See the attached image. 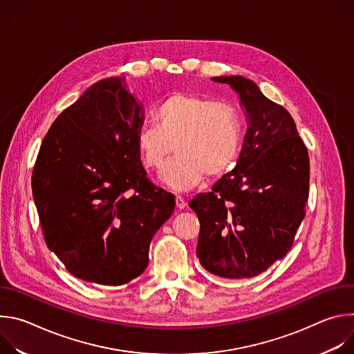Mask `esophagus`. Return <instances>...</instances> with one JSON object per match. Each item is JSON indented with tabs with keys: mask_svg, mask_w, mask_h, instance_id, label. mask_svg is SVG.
I'll return each mask as SVG.
<instances>
[{
	"mask_svg": "<svg viewBox=\"0 0 354 354\" xmlns=\"http://www.w3.org/2000/svg\"><path fill=\"white\" fill-rule=\"evenodd\" d=\"M176 207H178V209H180V210L186 207V200H185L180 194H178V196H176Z\"/></svg>",
	"mask_w": 354,
	"mask_h": 354,
	"instance_id": "34e87169",
	"label": "esophagus"
}]
</instances>
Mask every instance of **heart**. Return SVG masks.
Segmentation results:
<instances>
[{
	"mask_svg": "<svg viewBox=\"0 0 354 354\" xmlns=\"http://www.w3.org/2000/svg\"><path fill=\"white\" fill-rule=\"evenodd\" d=\"M153 118L156 126L137 131V151L147 169H161L178 151L179 157L162 172L172 189L193 187L206 175L223 178L236 165L245 137L243 115L236 105L194 93H174L156 108Z\"/></svg>",
	"mask_w": 354,
	"mask_h": 354,
	"instance_id": "b5f03b06",
	"label": "heart"
}]
</instances>
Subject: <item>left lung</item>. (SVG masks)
Wrapping results in <instances>:
<instances>
[{"label": "left lung", "instance_id": "obj_1", "mask_svg": "<svg viewBox=\"0 0 354 354\" xmlns=\"http://www.w3.org/2000/svg\"><path fill=\"white\" fill-rule=\"evenodd\" d=\"M230 84L249 120L241 157L209 193L189 206L200 221L196 254L212 274L249 279L291 249L306 217L310 192L308 149L291 115L248 78L214 77Z\"/></svg>", "mask_w": 354, "mask_h": 354}]
</instances>
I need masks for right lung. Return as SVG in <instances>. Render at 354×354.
I'll return each instance as SVG.
<instances>
[{
    "instance_id": "1",
    "label": "right lung",
    "mask_w": 354,
    "mask_h": 354,
    "mask_svg": "<svg viewBox=\"0 0 354 354\" xmlns=\"http://www.w3.org/2000/svg\"><path fill=\"white\" fill-rule=\"evenodd\" d=\"M141 105L111 77L91 85L46 133L32 174L43 238L75 277L120 286L148 265L175 196L147 178L136 145Z\"/></svg>"
}]
</instances>
